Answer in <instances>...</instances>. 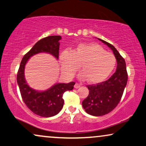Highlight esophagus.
I'll return each mask as SVG.
<instances>
[{"label":"esophagus","instance_id":"34e87169","mask_svg":"<svg viewBox=\"0 0 146 146\" xmlns=\"http://www.w3.org/2000/svg\"><path fill=\"white\" fill-rule=\"evenodd\" d=\"M80 87V85L79 84H78V83H76L75 84V86H74V88H79Z\"/></svg>","mask_w":146,"mask_h":146}]
</instances>
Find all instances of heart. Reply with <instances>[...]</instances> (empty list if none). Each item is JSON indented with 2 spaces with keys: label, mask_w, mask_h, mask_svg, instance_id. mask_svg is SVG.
<instances>
[{
  "label": "heart",
  "mask_w": 146,
  "mask_h": 146,
  "mask_svg": "<svg viewBox=\"0 0 146 146\" xmlns=\"http://www.w3.org/2000/svg\"><path fill=\"white\" fill-rule=\"evenodd\" d=\"M62 73L73 77L80 68L81 80H88L90 84H99L108 79L116 65L113 54L107 52L95 43H80L71 51H63L60 55Z\"/></svg>",
  "instance_id": "b5f03b06"
}]
</instances>
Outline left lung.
Listing matches in <instances>:
<instances>
[{
  "instance_id": "left-lung-1",
  "label": "left lung",
  "mask_w": 146,
  "mask_h": 146,
  "mask_svg": "<svg viewBox=\"0 0 146 146\" xmlns=\"http://www.w3.org/2000/svg\"><path fill=\"white\" fill-rule=\"evenodd\" d=\"M113 51L117 61L116 71L109 80L96 85H89V94L82 101L86 113L101 116L111 112L120 102L128 80L126 62L122 56L111 44L98 38Z\"/></svg>"
}]
</instances>
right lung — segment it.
I'll return each mask as SVG.
<instances>
[{
	"label": "right lung",
	"instance_id": "right-lung-1",
	"mask_svg": "<svg viewBox=\"0 0 146 146\" xmlns=\"http://www.w3.org/2000/svg\"><path fill=\"white\" fill-rule=\"evenodd\" d=\"M60 39V36H49L36 42L24 56L17 72V82L23 101L33 113L41 117H52L58 113L64 105L63 94L66 91L73 90L75 83H58L46 90L38 91L28 85L24 76V69L30 58L35 54L48 53L58 59Z\"/></svg>",
	"mask_w": 146,
	"mask_h": 146
}]
</instances>
